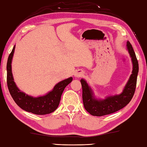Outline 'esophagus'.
<instances>
[{
	"label": "esophagus",
	"instance_id": "esophagus-1",
	"mask_svg": "<svg viewBox=\"0 0 147 147\" xmlns=\"http://www.w3.org/2000/svg\"><path fill=\"white\" fill-rule=\"evenodd\" d=\"M83 75H84V73L81 71H78L75 72V73H74V76L75 77H81Z\"/></svg>",
	"mask_w": 147,
	"mask_h": 147
}]
</instances>
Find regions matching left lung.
<instances>
[{
	"label": "left lung",
	"mask_w": 147,
	"mask_h": 147,
	"mask_svg": "<svg viewBox=\"0 0 147 147\" xmlns=\"http://www.w3.org/2000/svg\"><path fill=\"white\" fill-rule=\"evenodd\" d=\"M127 49L133 64V70L123 92L119 94L109 96L105 99H97L93 91L84 79H81L82 87V99L84 108L92 115L103 116L116 112L130 102L135 93L139 64L132 46L129 41L126 43Z\"/></svg>",
	"instance_id": "8db88e82"
}]
</instances>
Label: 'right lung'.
<instances>
[{
  "mask_svg": "<svg viewBox=\"0 0 147 147\" xmlns=\"http://www.w3.org/2000/svg\"><path fill=\"white\" fill-rule=\"evenodd\" d=\"M15 48L13 47L11 53L9 55L7 62V85L9 93L17 105L24 111L36 115H46L53 112L58 108L61 96L65 87L70 84L73 78H67L59 82L54 87L51 91L45 95L34 97L21 91L15 83L11 72V61L13 58Z\"/></svg>",
  "mask_w": 147,
  "mask_h": 147,
  "instance_id": "1",
  "label": "right lung"
}]
</instances>
